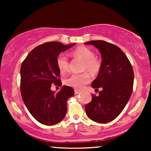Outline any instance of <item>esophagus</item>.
<instances>
[{
  "instance_id": "obj_1",
  "label": "esophagus",
  "mask_w": 151,
  "mask_h": 151,
  "mask_svg": "<svg viewBox=\"0 0 151 151\" xmlns=\"http://www.w3.org/2000/svg\"><path fill=\"white\" fill-rule=\"evenodd\" d=\"M81 91H79V90H77V89H75L74 90V93H75L76 95H77V94H79V93H80Z\"/></svg>"
}]
</instances>
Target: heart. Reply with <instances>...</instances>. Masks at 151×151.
Listing matches in <instances>:
<instances>
[{
    "label": "heart",
    "mask_w": 151,
    "mask_h": 151,
    "mask_svg": "<svg viewBox=\"0 0 151 151\" xmlns=\"http://www.w3.org/2000/svg\"><path fill=\"white\" fill-rule=\"evenodd\" d=\"M74 58L80 59L84 61L81 70L88 71L91 75H96L101 70V62L94 57V53L89 48L86 47H79L72 52ZM57 67L60 73L65 74L70 70V63L64 54H60L56 60ZM91 80V77L87 72L80 74H73L67 77L64 83L67 86L75 89H81Z\"/></svg>",
    "instance_id": "1"
}]
</instances>
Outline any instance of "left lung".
<instances>
[{
	"instance_id": "1",
	"label": "left lung",
	"mask_w": 151,
	"mask_h": 151,
	"mask_svg": "<svg viewBox=\"0 0 151 151\" xmlns=\"http://www.w3.org/2000/svg\"><path fill=\"white\" fill-rule=\"evenodd\" d=\"M99 50L101 70L91 86L99 96L92 94V100L85 106L90 119L101 124L111 122L121 113L133 91L134 74L129 59L119 47L103 40L84 42Z\"/></svg>"
}]
</instances>
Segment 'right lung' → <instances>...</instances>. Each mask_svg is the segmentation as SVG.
I'll return each instance as SVG.
<instances>
[{"mask_svg": "<svg viewBox=\"0 0 151 151\" xmlns=\"http://www.w3.org/2000/svg\"><path fill=\"white\" fill-rule=\"evenodd\" d=\"M62 42H46L34 48L26 57L20 67L22 99L31 115L40 124L52 126L58 124L67 111V101L74 96L69 86H62L56 92L52 84L61 86L60 72L56 60L60 52L75 45Z\"/></svg>", "mask_w": 151, "mask_h": 151, "instance_id": "right-lung-1", "label": "right lung"}]
</instances>
